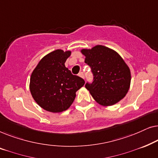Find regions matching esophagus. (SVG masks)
<instances>
[{"instance_id":"esophagus-1","label":"esophagus","mask_w":158,"mask_h":158,"mask_svg":"<svg viewBox=\"0 0 158 158\" xmlns=\"http://www.w3.org/2000/svg\"><path fill=\"white\" fill-rule=\"evenodd\" d=\"M79 76L81 77H82V78H85V75H84V73H83V72H81L79 73Z\"/></svg>"}]
</instances>
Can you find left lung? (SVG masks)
I'll return each mask as SVG.
<instances>
[{"instance_id":"8db88e82","label":"left lung","mask_w":158,"mask_h":158,"mask_svg":"<svg viewBox=\"0 0 158 158\" xmlns=\"http://www.w3.org/2000/svg\"><path fill=\"white\" fill-rule=\"evenodd\" d=\"M81 52L94 75L92 83H86L85 86L95 101L107 106L122 100L129 89L131 73L121 56L102 45L83 49Z\"/></svg>"}]
</instances>
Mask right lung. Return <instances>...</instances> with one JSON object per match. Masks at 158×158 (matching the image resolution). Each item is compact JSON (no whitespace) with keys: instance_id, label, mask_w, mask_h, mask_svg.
<instances>
[{"instance_id":"right-lung-1","label":"right lung","mask_w":158,"mask_h":158,"mask_svg":"<svg viewBox=\"0 0 158 158\" xmlns=\"http://www.w3.org/2000/svg\"><path fill=\"white\" fill-rule=\"evenodd\" d=\"M71 54L57 49L44 56L31 73L30 91L37 104L47 111H65L75 100V93L85 81L64 65Z\"/></svg>"}]
</instances>
